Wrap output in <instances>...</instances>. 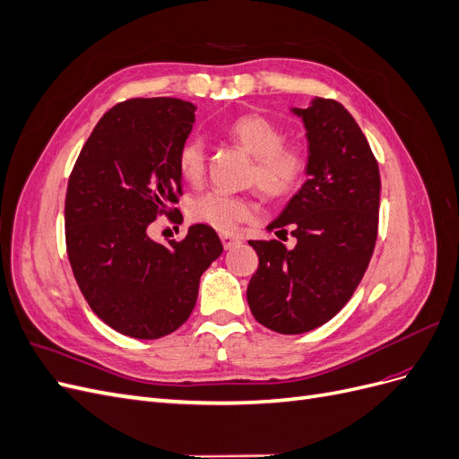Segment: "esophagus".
Listing matches in <instances>:
<instances>
[{
	"label": "esophagus",
	"mask_w": 459,
	"mask_h": 459,
	"mask_svg": "<svg viewBox=\"0 0 459 459\" xmlns=\"http://www.w3.org/2000/svg\"><path fill=\"white\" fill-rule=\"evenodd\" d=\"M220 239H221V245H224V248H233L235 245L239 243L238 238H233V235H228V233H221Z\"/></svg>",
	"instance_id": "34e87169"
}]
</instances>
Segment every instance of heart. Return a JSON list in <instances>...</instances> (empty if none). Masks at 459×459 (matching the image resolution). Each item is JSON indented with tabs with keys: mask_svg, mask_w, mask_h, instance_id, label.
<instances>
[{
	"mask_svg": "<svg viewBox=\"0 0 459 459\" xmlns=\"http://www.w3.org/2000/svg\"><path fill=\"white\" fill-rule=\"evenodd\" d=\"M226 134L255 157L251 182L270 199H285L300 187L308 169L302 147L285 143V130L264 115H241L233 118ZM178 172L186 182L197 184L206 169V145L203 137L191 135L178 149ZM256 204L241 195L208 191L189 203V218L218 231H233L241 221L255 216Z\"/></svg>",
	"mask_w": 459,
	"mask_h": 459,
	"instance_id": "obj_1",
	"label": "heart"
}]
</instances>
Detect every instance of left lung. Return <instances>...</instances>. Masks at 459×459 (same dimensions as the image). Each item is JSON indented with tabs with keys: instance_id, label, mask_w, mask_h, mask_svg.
I'll list each match as a JSON object with an SVG mask.
<instances>
[{
	"instance_id": "8db88e82",
	"label": "left lung",
	"mask_w": 459,
	"mask_h": 459,
	"mask_svg": "<svg viewBox=\"0 0 459 459\" xmlns=\"http://www.w3.org/2000/svg\"><path fill=\"white\" fill-rule=\"evenodd\" d=\"M302 117L308 179L268 226L280 239L248 241L258 270L247 287L256 322L283 335L324 325L354 295L377 241L381 178L364 132L335 100L316 97Z\"/></svg>"
}]
</instances>
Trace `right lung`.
Returning a JSON list of instances; mask_svg holds the SVG:
<instances>
[{
	"label": "right lung",
	"mask_w": 459,
	"mask_h": 459,
	"mask_svg": "<svg viewBox=\"0 0 459 459\" xmlns=\"http://www.w3.org/2000/svg\"><path fill=\"white\" fill-rule=\"evenodd\" d=\"M193 113L195 105L174 97L115 105L68 178L65 239L74 280L90 308L134 339H160L182 325L195 308L203 272L224 251L204 224L169 245L147 235L157 216H182L172 208L182 197L176 157Z\"/></svg>",
	"instance_id": "1"
}]
</instances>
